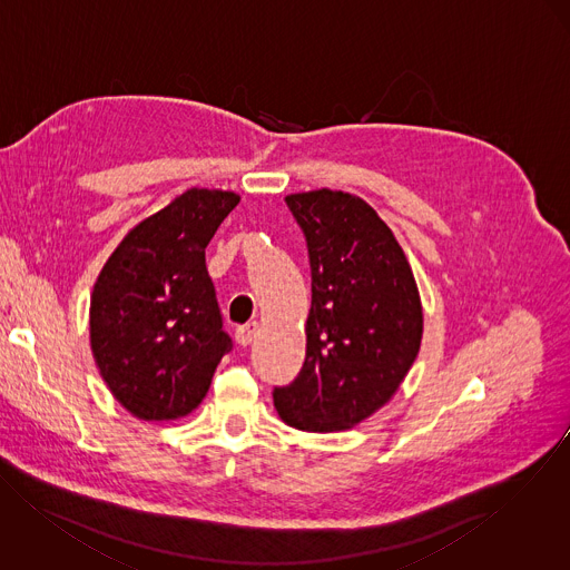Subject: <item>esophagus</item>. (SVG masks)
Wrapping results in <instances>:
<instances>
[{"label":"esophagus","instance_id":"obj_1","mask_svg":"<svg viewBox=\"0 0 570 570\" xmlns=\"http://www.w3.org/2000/svg\"><path fill=\"white\" fill-rule=\"evenodd\" d=\"M258 330H261V323H258V321H252V323L238 327V330H236V341H238V345H243V347L252 345V341L256 338Z\"/></svg>","mask_w":570,"mask_h":570}]
</instances>
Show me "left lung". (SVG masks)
<instances>
[{
    "instance_id": "obj_1",
    "label": "left lung",
    "mask_w": 570,
    "mask_h": 570,
    "mask_svg": "<svg viewBox=\"0 0 570 570\" xmlns=\"http://www.w3.org/2000/svg\"><path fill=\"white\" fill-rule=\"evenodd\" d=\"M307 243L312 306L306 362L273 391L279 419L302 432H345L391 401L414 364L423 307L391 227L360 197H286Z\"/></svg>"
}]
</instances>
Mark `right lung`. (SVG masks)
Instances as JSON below:
<instances>
[{
  "label": "right lung",
  "instance_id": "obj_1",
  "mask_svg": "<svg viewBox=\"0 0 570 570\" xmlns=\"http://www.w3.org/2000/svg\"><path fill=\"white\" fill-rule=\"evenodd\" d=\"M240 197L190 188L140 220L90 295V350L112 396L136 419L174 421L208 393L232 351L206 247Z\"/></svg>",
  "mask_w": 570,
  "mask_h": 570
}]
</instances>
